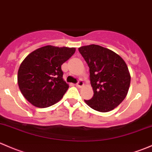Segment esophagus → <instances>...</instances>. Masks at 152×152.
Instances as JSON below:
<instances>
[{"mask_svg": "<svg viewBox=\"0 0 152 152\" xmlns=\"http://www.w3.org/2000/svg\"><path fill=\"white\" fill-rule=\"evenodd\" d=\"M76 85L77 87H83V86H84V81H83L82 80H79V81H78L77 84H76Z\"/></svg>", "mask_w": 152, "mask_h": 152, "instance_id": "obj_1", "label": "esophagus"}]
</instances>
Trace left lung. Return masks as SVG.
<instances>
[{"mask_svg":"<svg viewBox=\"0 0 152 152\" xmlns=\"http://www.w3.org/2000/svg\"><path fill=\"white\" fill-rule=\"evenodd\" d=\"M89 68L93 97L84 100L90 108L108 112L125 98L130 84V75L124 60L110 49L95 44L79 48Z\"/></svg>","mask_w":152,"mask_h":152,"instance_id":"obj_1","label":"left lung"}]
</instances>
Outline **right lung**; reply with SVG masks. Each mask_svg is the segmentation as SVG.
<instances>
[{"instance_id":"1","label":"right lung","mask_w":152,"mask_h":152,"mask_svg":"<svg viewBox=\"0 0 152 152\" xmlns=\"http://www.w3.org/2000/svg\"><path fill=\"white\" fill-rule=\"evenodd\" d=\"M76 49L45 46L29 54L18 71L17 81L23 96L38 108H47L58 102L69 85L63 80L61 65Z\"/></svg>"}]
</instances>
